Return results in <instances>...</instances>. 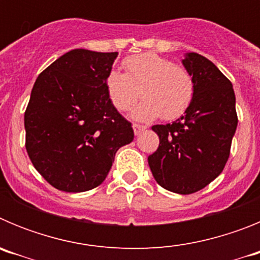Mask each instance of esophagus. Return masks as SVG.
<instances>
[{"label": "esophagus", "mask_w": 260, "mask_h": 260, "mask_svg": "<svg viewBox=\"0 0 260 260\" xmlns=\"http://www.w3.org/2000/svg\"><path fill=\"white\" fill-rule=\"evenodd\" d=\"M133 128H134V134L135 135H139V134H141V133H143L144 130H146L147 126L139 125V123H134V125H133Z\"/></svg>", "instance_id": "obj_1"}]
</instances>
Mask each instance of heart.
I'll use <instances>...</instances> for the list:
<instances>
[{"mask_svg":"<svg viewBox=\"0 0 260 260\" xmlns=\"http://www.w3.org/2000/svg\"><path fill=\"white\" fill-rule=\"evenodd\" d=\"M125 73L109 71L107 92L118 112L128 110L144 99L135 110L138 119H174L187 109L194 98V80L185 68L156 53L135 54L123 59Z\"/></svg>","mask_w":260,"mask_h":260,"instance_id":"b5f03b06","label":"heart"}]
</instances>
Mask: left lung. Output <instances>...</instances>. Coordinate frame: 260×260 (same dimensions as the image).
I'll return each mask as SVG.
<instances>
[{
    "label": "left lung",
    "mask_w": 260,
    "mask_h": 260,
    "mask_svg": "<svg viewBox=\"0 0 260 260\" xmlns=\"http://www.w3.org/2000/svg\"><path fill=\"white\" fill-rule=\"evenodd\" d=\"M182 63L194 80V98L174 122L152 126L160 143L148 164L161 187L186 195L221 173L238 118L231 80L210 59L187 53Z\"/></svg>",
    "instance_id": "8db88e82"
}]
</instances>
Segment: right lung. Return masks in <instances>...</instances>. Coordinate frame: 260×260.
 <instances>
[{"label":"right lung","mask_w":260,"mask_h":260,"mask_svg":"<svg viewBox=\"0 0 260 260\" xmlns=\"http://www.w3.org/2000/svg\"><path fill=\"white\" fill-rule=\"evenodd\" d=\"M117 52L74 49L36 79L24 112L26 150L48 183L66 192L95 189L118 148L132 143V123L107 92Z\"/></svg>","instance_id":"obj_1"}]
</instances>
